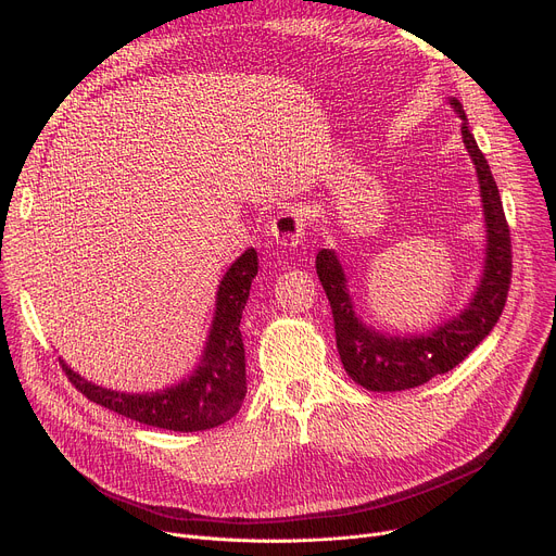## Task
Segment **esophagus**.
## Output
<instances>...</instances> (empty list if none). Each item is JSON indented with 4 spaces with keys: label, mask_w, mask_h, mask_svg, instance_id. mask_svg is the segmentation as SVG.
<instances>
[{
    "label": "esophagus",
    "mask_w": 556,
    "mask_h": 556,
    "mask_svg": "<svg viewBox=\"0 0 556 556\" xmlns=\"http://www.w3.org/2000/svg\"><path fill=\"white\" fill-rule=\"evenodd\" d=\"M305 229H307V225H305L303 213L295 208L280 211V216L274 218V223H271V236L282 247L301 244V240L305 238Z\"/></svg>",
    "instance_id": "1"
}]
</instances>
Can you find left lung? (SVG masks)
<instances>
[{
  "instance_id": "left-lung-1",
  "label": "left lung",
  "mask_w": 556,
  "mask_h": 556,
  "mask_svg": "<svg viewBox=\"0 0 556 556\" xmlns=\"http://www.w3.org/2000/svg\"><path fill=\"white\" fill-rule=\"evenodd\" d=\"M450 104L463 119L460 136L477 168L488 231L483 274L467 307L430 333H380L363 325V320L356 316L348 289V276L336 253L331 249H320L316 255V274L331 305L340 361H343V367L352 380L369 392H401L418 388L430 378L454 369L492 331L507 301L511 278V242L498 187L492 178L485 155L467 129V117L460 102L452 98Z\"/></svg>"
}]
</instances>
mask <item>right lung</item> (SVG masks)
I'll return each instance as SVG.
<instances>
[{"label":"right lung","mask_w":556,"mask_h":556,"mask_svg":"<svg viewBox=\"0 0 556 556\" xmlns=\"http://www.w3.org/2000/svg\"><path fill=\"white\" fill-rule=\"evenodd\" d=\"M255 274L258 253L247 249L220 280L216 316L198 369L174 388L151 394H124L81 378L62 358L60 365L84 396L126 418L174 432H200L223 425L240 409L247 394L240 318Z\"/></svg>","instance_id":"obj_1"}]
</instances>
